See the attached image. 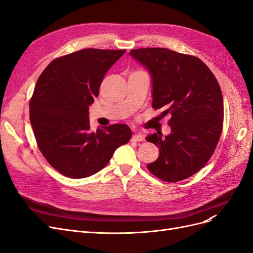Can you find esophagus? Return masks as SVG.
Listing matches in <instances>:
<instances>
[{
	"label": "esophagus",
	"mask_w": 253,
	"mask_h": 253,
	"mask_svg": "<svg viewBox=\"0 0 253 253\" xmlns=\"http://www.w3.org/2000/svg\"><path fill=\"white\" fill-rule=\"evenodd\" d=\"M132 139L135 140V141H142L144 139V137L141 133H135L132 137Z\"/></svg>",
	"instance_id": "1"
}]
</instances>
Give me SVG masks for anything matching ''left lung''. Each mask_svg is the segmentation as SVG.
Wrapping results in <instances>:
<instances>
[{
	"label": "left lung",
	"mask_w": 253,
	"mask_h": 253,
	"mask_svg": "<svg viewBox=\"0 0 253 253\" xmlns=\"http://www.w3.org/2000/svg\"><path fill=\"white\" fill-rule=\"evenodd\" d=\"M152 80V106L170 114L171 133L148 135L159 156L147 167L156 177L176 182L208 163L223 129L224 103L219 84L202 60L168 48L132 49Z\"/></svg>",
	"instance_id": "1"
}]
</instances>
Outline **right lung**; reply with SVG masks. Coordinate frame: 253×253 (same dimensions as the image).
<instances>
[{
  "mask_svg": "<svg viewBox=\"0 0 253 253\" xmlns=\"http://www.w3.org/2000/svg\"><path fill=\"white\" fill-rule=\"evenodd\" d=\"M126 52L87 48L57 58L45 68L29 103L36 140L52 168L71 178H85L109 164L132 138L126 125L90 131L88 106L105 74Z\"/></svg>",
  "mask_w": 253,
  "mask_h": 253,
  "instance_id": "obj_1",
  "label": "right lung"
}]
</instances>
